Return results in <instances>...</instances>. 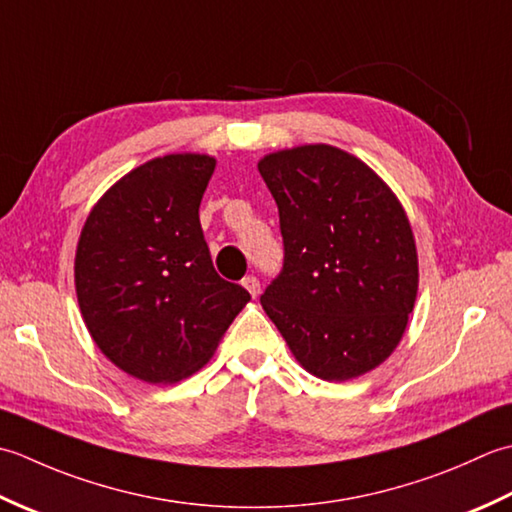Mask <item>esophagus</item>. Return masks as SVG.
Returning <instances> with one entry per match:
<instances>
[{"label": "esophagus", "instance_id": "esophagus-1", "mask_svg": "<svg viewBox=\"0 0 512 512\" xmlns=\"http://www.w3.org/2000/svg\"><path fill=\"white\" fill-rule=\"evenodd\" d=\"M243 287H245L254 298L260 294V283H258L256 276H245V278H243Z\"/></svg>", "mask_w": 512, "mask_h": 512}]
</instances>
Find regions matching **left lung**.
Instances as JSON below:
<instances>
[{
  "mask_svg": "<svg viewBox=\"0 0 512 512\" xmlns=\"http://www.w3.org/2000/svg\"><path fill=\"white\" fill-rule=\"evenodd\" d=\"M285 258L260 305L309 373L342 382L398 347L417 296L402 205L369 165L331 145L265 156Z\"/></svg>",
  "mask_w": 512,
  "mask_h": 512,
  "instance_id": "obj_1",
  "label": "left lung"
}]
</instances>
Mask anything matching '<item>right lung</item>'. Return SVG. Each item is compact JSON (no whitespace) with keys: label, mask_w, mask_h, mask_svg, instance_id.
I'll use <instances>...</instances> for the list:
<instances>
[{"label":"right lung","mask_w":512,"mask_h":512,"mask_svg":"<svg viewBox=\"0 0 512 512\" xmlns=\"http://www.w3.org/2000/svg\"><path fill=\"white\" fill-rule=\"evenodd\" d=\"M216 161L168 154L125 174L81 229L75 285L92 340L150 384L212 358L249 291L216 274L198 207Z\"/></svg>","instance_id":"1"}]
</instances>
